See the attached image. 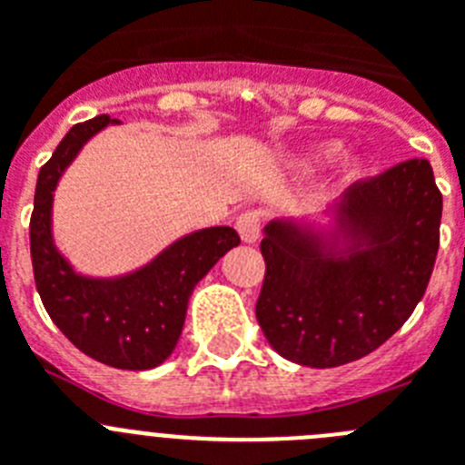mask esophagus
Listing matches in <instances>:
<instances>
[{"label": "esophagus", "instance_id": "1", "mask_svg": "<svg viewBox=\"0 0 465 465\" xmlns=\"http://www.w3.org/2000/svg\"><path fill=\"white\" fill-rule=\"evenodd\" d=\"M235 228H237V232H240L242 242H246V244H253V242L258 240V235H261V219H258L256 212H244L237 216Z\"/></svg>", "mask_w": 465, "mask_h": 465}]
</instances>
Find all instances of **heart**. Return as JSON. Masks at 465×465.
I'll return each mask as SVG.
<instances>
[{
	"instance_id": "heart-1",
	"label": "heart",
	"mask_w": 465,
	"mask_h": 465,
	"mask_svg": "<svg viewBox=\"0 0 465 465\" xmlns=\"http://www.w3.org/2000/svg\"><path fill=\"white\" fill-rule=\"evenodd\" d=\"M335 151H338V146H335V143H326V146H322V149H319V155H322V158H331ZM361 167L363 165H361L359 158H349L347 165H344V176H347V179H351V176L359 174Z\"/></svg>"
}]
</instances>
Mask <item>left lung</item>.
Here are the masks:
<instances>
[{
  "instance_id": "obj_1",
  "label": "left lung",
  "mask_w": 465,
  "mask_h": 465,
  "mask_svg": "<svg viewBox=\"0 0 465 465\" xmlns=\"http://www.w3.org/2000/svg\"><path fill=\"white\" fill-rule=\"evenodd\" d=\"M319 232L272 221L256 319L277 354L310 368L351 363L391 338L424 298L440 246L442 195L429 160L349 186Z\"/></svg>"
}]
</instances>
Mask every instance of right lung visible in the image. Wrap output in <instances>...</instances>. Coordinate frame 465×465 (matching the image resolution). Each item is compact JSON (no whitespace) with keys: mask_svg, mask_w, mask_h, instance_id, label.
Returning <instances> with one entry per match:
<instances>
[{"mask_svg":"<svg viewBox=\"0 0 465 465\" xmlns=\"http://www.w3.org/2000/svg\"><path fill=\"white\" fill-rule=\"evenodd\" d=\"M116 123L121 121L106 114L76 123L39 170L30 219L32 268L41 302L74 347L111 368L149 371L174 351L193 289L225 252L240 244V235L228 225L197 230L123 277L74 272L53 244V191L84 143Z\"/></svg>","mask_w":465,"mask_h":465,"instance_id":"right-lung-1","label":"right lung"}]
</instances>
